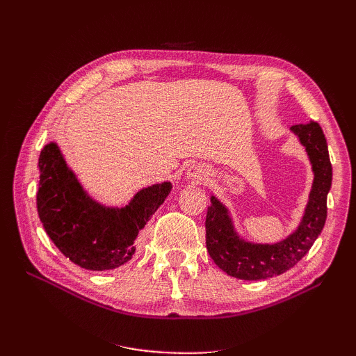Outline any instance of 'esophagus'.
Returning a JSON list of instances; mask_svg holds the SVG:
<instances>
[{"label":"esophagus","instance_id":"1","mask_svg":"<svg viewBox=\"0 0 356 356\" xmlns=\"http://www.w3.org/2000/svg\"><path fill=\"white\" fill-rule=\"evenodd\" d=\"M208 175H209V170L203 165H191L187 169V178L193 182V184H200V182H203L208 178Z\"/></svg>","mask_w":356,"mask_h":356}]
</instances>
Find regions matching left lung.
<instances>
[{"label": "left lung", "instance_id": "left-lung-1", "mask_svg": "<svg viewBox=\"0 0 356 356\" xmlns=\"http://www.w3.org/2000/svg\"><path fill=\"white\" fill-rule=\"evenodd\" d=\"M291 132L306 148L315 175L305 215L296 232L277 243L246 242L236 233L229 209L211 196L204 222L207 248L213 263L233 277L260 281L285 273L309 252L325 225L327 195L332 179L325 135L316 122L296 124Z\"/></svg>", "mask_w": 356, "mask_h": 356}]
</instances>
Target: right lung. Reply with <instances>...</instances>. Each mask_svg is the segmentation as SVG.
I'll return each instance as SVG.
<instances>
[{"instance_id": "add662e5", "label": "right lung", "mask_w": 356, "mask_h": 356, "mask_svg": "<svg viewBox=\"0 0 356 356\" xmlns=\"http://www.w3.org/2000/svg\"><path fill=\"white\" fill-rule=\"evenodd\" d=\"M37 211L51 242L88 270H113L135 254V241L172 190L170 182L139 190L124 208L93 200L55 143L41 149Z\"/></svg>"}]
</instances>
